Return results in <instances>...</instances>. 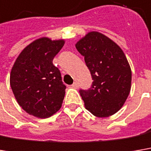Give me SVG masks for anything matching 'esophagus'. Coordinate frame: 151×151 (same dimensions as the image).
<instances>
[{"label": "esophagus", "mask_w": 151, "mask_h": 151, "mask_svg": "<svg viewBox=\"0 0 151 151\" xmlns=\"http://www.w3.org/2000/svg\"><path fill=\"white\" fill-rule=\"evenodd\" d=\"M71 86H72V88H74V89H77V88L78 87V84L77 82H74V83L72 84Z\"/></svg>", "instance_id": "1"}]
</instances>
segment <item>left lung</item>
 <instances>
[{
	"mask_svg": "<svg viewBox=\"0 0 151 151\" xmlns=\"http://www.w3.org/2000/svg\"><path fill=\"white\" fill-rule=\"evenodd\" d=\"M84 57L93 82L79 93L85 109L97 117H108L125 103L132 83V71L122 49L100 32L91 31L76 43Z\"/></svg>",
	"mask_w": 151,
	"mask_h": 151,
	"instance_id": "left-lung-1",
	"label": "left lung"
}]
</instances>
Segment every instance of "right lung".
Returning <instances> with one entry per match:
<instances>
[{
    "mask_svg": "<svg viewBox=\"0 0 151 151\" xmlns=\"http://www.w3.org/2000/svg\"><path fill=\"white\" fill-rule=\"evenodd\" d=\"M64 43L63 39H37L23 49L14 62L10 85L19 105L31 115L45 119L61 108L66 85L53 60Z\"/></svg>",
    "mask_w": 151,
    "mask_h": 151,
    "instance_id": "right-lung-1",
    "label": "right lung"
}]
</instances>
